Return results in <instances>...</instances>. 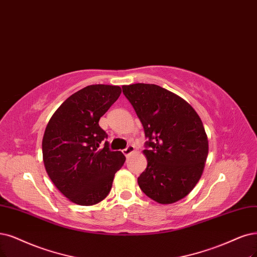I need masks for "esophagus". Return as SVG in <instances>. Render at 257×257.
Here are the masks:
<instances>
[{
	"mask_svg": "<svg viewBox=\"0 0 257 257\" xmlns=\"http://www.w3.org/2000/svg\"><path fill=\"white\" fill-rule=\"evenodd\" d=\"M134 151H135V146L134 145H128L125 149L122 150V154L125 155L126 157H129L132 153H134Z\"/></svg>",
	"mask_w": 257,
	"mask_h": 257,
	"instance_id": "34e87169",
	"label": "esophagus"
}]
</instances>
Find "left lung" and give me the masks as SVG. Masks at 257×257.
I'll use <instances>...</instances> for the list:
<instances>
[{
    "mask_svg": "<svg viewBox=\"0 0 257 257\" xmlns=\"http://www.w3.org/2000/svg\"><path fill=\"white\" fill-rule=\"evenodd\" d=\"M144 127L147 167L138 178L143 193L161 204L179 201L201 178L208 154L202 120L194 108L160 85H122Z\"/></svg>",
    "mask_w": 257,
    "mask_h": 257,
    "instance_id": "1",
    "label": "left lung"
}]
</instances>
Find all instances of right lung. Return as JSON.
Masks as SVG:
<instances>
[{
	"label": "right lung",
	"mask_w": 257,
	"mask_h": 257,
	"mask_svg": "<svg viewBox=\"0 0 257 257\" xmlns=\"http://www.w3.org/2000/svg\"><path fill=\"white\" fill-rule=\"evenodd\" d=\"M117 85H88L65 99L53 114L42 140L43 162L55 186L79 205L100 202L110 193L114 175L125 163L112 151L99 118L117 100Z\"/></svg>",
	"instance_id": "add662e5"
}]
</instances>
